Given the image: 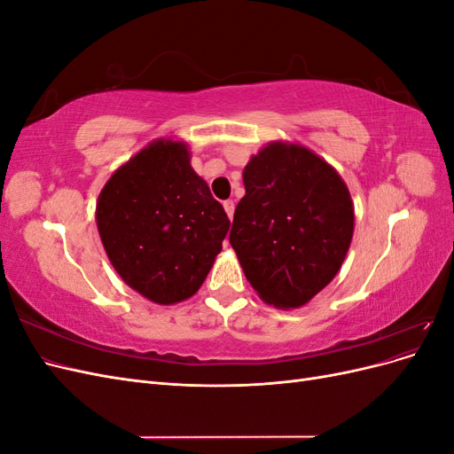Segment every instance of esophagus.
I'll list each match as a JSON object with an SVG mask.
<instances>
[{
	"instance_id": "1",
	"label": "esophagus",
	"mask_w": 454,
	"mask_h": 454,
	"mask_svg": "<svg viewBox=\"0 0 454 454\" xmlns=\"http://www.w3.org/2000/svg\"><path fill=\"white\" fill-rule=\"evenodd\" d=\"M223 208H225L227 215H229V219H232V215H235V202H232V200H225V202H223Z\"/></svg>"
}]
</instances>
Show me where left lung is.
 <instances>
[{
  "instance_id": "1",
  "label": "left lung",
  "mask_w": 454,
  "mask_h": 454,
  "mask_svg": "<svg viewBox=\"0 0 454 454\" xmlns=\"http://www.w3.org/2000/svg\"><path fill=\"white\" fill-rule=\"evenodd\" d=\"M229 242L259 297L297 309L333 280L354 208L340 176L303 145L270 144L244 168Z\"/></svg>"
}]
</instances>
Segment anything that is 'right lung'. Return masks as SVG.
Instances as JSON below:
<instances>
[{
	"label": "right lung",
	"instance_id": "obj_1",
	"mask_svg": "<svg viewBox=\"0 0 454 454\" xmlns=\"http://www.w3.org/2000/svg\"><path fill=\"white\" fill-rule=\"evenodd\" d=\"M96 223L121 278L160 305L197 294L231 227L187 147L170 140L147 145L109 177Z\"/></svg>",
	"mask_w": 454,
	"mask_h": 454
}]
</instances>
